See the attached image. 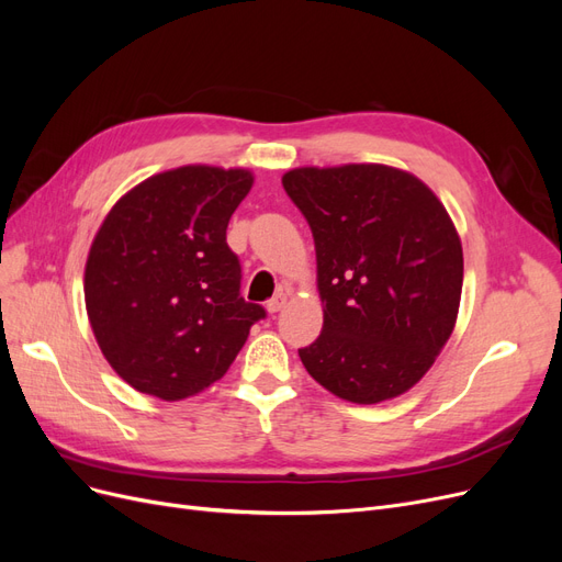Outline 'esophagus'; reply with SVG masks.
Instances as JSON below:
<instances>
[{
    "mask_svg": "<svg viewBox=\"0 0 562 562\" xmlns=\"http://www.w3.org/2000/svg\"><path fill=\"white\" fill-rule=\"evenodd\" d=\"M285 307V293H277L274 297H271L269 302H267V312L269 314H277V312H281Z\"/></svg>",
    "mask_w": 562,
    "mask_h": 562,
    "instance_id": "1",
    "label": "esophagus"
}]
</instances>
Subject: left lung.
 I'll list each match as a JSON object with an SVG mask.
<instances>
[{"label": "left lung", "mask_w": 562, "mask_h": 562, "mask_svg": "<svg viewBox=\"0 0 562 562\" xmlns=\"http://www.w3.org/2000/svg\"><path fill=\"white\" fill-rule=\"evenodd\" d=\"M316 248L323 328L300 349L337 398L372 405L411 391L443 351L464 255L440 199L386 164L300 166L281 178Z\"/></svg>", "instance_id": "8db88e82"}]
</instances>
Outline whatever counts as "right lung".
Instances as JSON below:
<instances>
[{"mask_svg":"<svg viewBox=\"0 0 562 562\" xmlns=\"http://www.w3.org/2000/svg\"><path fill=\"white\" fill-rule=\"evenodd\" d=\"M252 182L248 168H171L131 187L98 227L83 269L89 323L105 361L140 394H201L265 316L239 295L227 246Z\"/></svg>","mask_w":562,"mask_h":562,"instance_id":"1","label":"right lung"}]
</instances>
